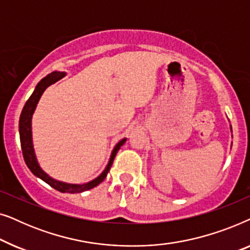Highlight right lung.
Returning a JSON list of instances; mask_svg holds the SVG:
<instances>
[{"label":"right lung","instance_id":"right-lung-1","mask_svg":"<svg viewBox=\"0 0 250 250\" xmlns=\"http://www.w3.org/2000/svg\"><path fill=\"white\" fill-rule=\"evenodd\" d=\"M63 73H51L43 78L42 81L37 84V86L35 88V91L33 92V94L30 95V98L27 100L26 104L23 105V109L21 111V115H20V119H19V134H20V145H21V150H22V156L23 159H25L26 165L28 166V168L30 169L34 175H36L37 177H40L41 180H43L44 182H46L50 187H52L53 189H56L58 191L62 193H77V192H83V191L93 189L94 187H97L100 184L102 181L105 179L107 174L109 170H110V167L114 163V159L116 157V153L121 146L124 145L126 139H123L121 142L118 143L117 146H115L114 151L111 153L110 160H109V164L105 167V169L104 170V173L101 174L100 176H98L97 179L91 181L86 184H83V186H77V184H67V183H62L59 182V181H56L45 174L42 170V168L39 166L37 164L36 157H35V152H34L33 149V142H32V116L33 112L35 110L37 102H39L41 95L47 86H50L51 84L56 83L57 81H59L61 77L63 76Z\"/></svg>","mask_w":250,"mask_h":250}]
</instances>
